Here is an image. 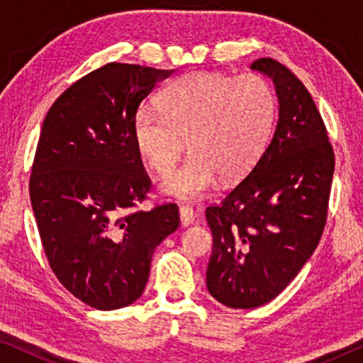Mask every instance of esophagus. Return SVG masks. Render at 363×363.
Returning a JSON list of instances; mask_svg holds the SVG:
<instances>
[{"mask_svg":"<svg viewBox=\"0 0 363 363\" xmlns=\"http://www.w3.org/2000/svg\"><path fill=\"white\" fill-rule=\"evenodd\" d=\"M195 221V213H193V210L190 206H182L180 208V223L183 228L190 226L191 223Z\"/></svg>","mask_w":363,"mask_h":363,"instance_id":"esophagus-1","label":"esophagus"}]
</instances>
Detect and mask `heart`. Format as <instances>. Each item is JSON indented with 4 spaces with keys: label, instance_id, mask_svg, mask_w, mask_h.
Returning <instances> with one entry per match:
<instances>
[{
    "label": "heart",
    "instance_id": "1",
    "mask_svg": "<svg viewBox=\"0 0 363 363\" xmlns=\"http://www.w3.org/2000/svg\"><path fill=\"white\" fill-rule=\"evenodd\" d=\"M160 111L143 107L133 118V142L148 167L165 175L162 191L196 200L213 186L240 178L255 165L274 121V94L257 74L233 77L196 71L172 82L158 97Z\"/></svg>",
    "mask_w": 363,
    "mask_h": 363
}]
</instances>
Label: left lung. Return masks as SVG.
Listing matches in <instances>:
<instances>
[{"label": "left lung", "mask_w": 363, "mask_h": 363, "mask_svg": "<svg viewBox=\"0 0 363 363\" xmlns=\"http://www.w3.org/2000/svg\"><path fill=\"white\" fill-rule=\"evenodd\" d=\"M277 123L250 175L221 205L206 208L213 235L206 287L233 309L264 306L286 289L315 251L325 226L334 152L311 94L289 69L262 57Z\"/></svg>", "instance_id": "obj_1"}]
</instances>
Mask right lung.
Wrapping results in <instances>:
<instances>
[{
    "label": "right lung",
    "instance_id": "obj_1",
    "mask_svg": "<svg viewBox=\"0 0 363 363\" xmlns=\"http://www.w3.org/2000/svg\"><path fill=\"white\" fill-rule=\"evenodd\" d=\"M173 72L111 62L72 84L44 118L29 182L34 218L54 274L94 309L135 302L157 246L180 225L173 203L130 211L150 190L133 118Z\"/></svg>",
    "mask_w": 363,
    "mask_h": 363
}]
</instances>
